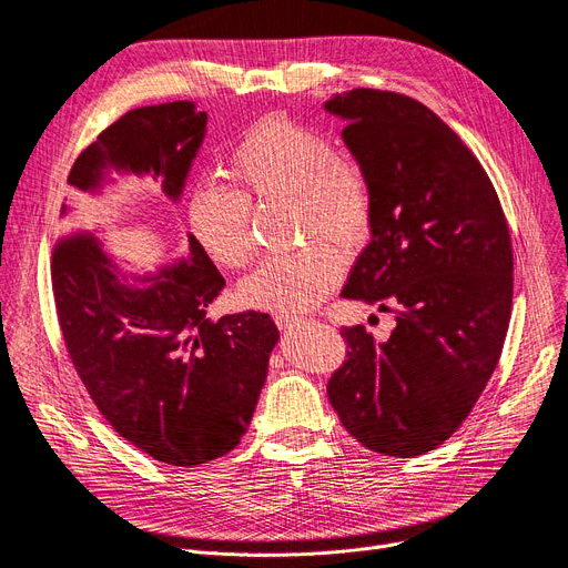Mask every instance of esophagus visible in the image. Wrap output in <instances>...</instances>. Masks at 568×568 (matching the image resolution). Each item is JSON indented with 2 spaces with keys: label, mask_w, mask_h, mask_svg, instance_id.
I'll use <instances>...</instances> for the list:
<instances>
[{
  "label": "esophagus",
  "mask_w": 568,
  "mask_h": 568,
  "mask_svg": "<svg viewBox=\"0 0 568 568\" xmlns=\"http://www.w3.org/2000/svg\"><path fill=\"white\" fill-rule=\"evenodd\" d=\"M304 321L302 318H297V316H276V325L281 327V329H292V327H297V325H302Z\"/></svg>",
  "instance_id": "obj_1"
}]
</instances>
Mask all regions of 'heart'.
<instances>
[{
    "mask_svg": "<svg viewBox=\"0 0 568 568\" xmlns=\"http://www.w3.org/2000/svg\"><path fill=\"white\" fill-rule=\"evenodd\" d=\"M236 190L222 182L199 184L186 220L207 257L243 268L255 257L250 203H292L302 241L358 245L369 231L374 194L363 163L337 152L332 138L287 116H268L243 133L229 156ZM342 257L316 245L266 260L241 285L250 308L302 313L318 306L339 281Z\"/></svg>",
    "mask_w": 568,
    "mask_h": 568,
    "instance_id": "1",
    "label": "heart"
}]
</instances>
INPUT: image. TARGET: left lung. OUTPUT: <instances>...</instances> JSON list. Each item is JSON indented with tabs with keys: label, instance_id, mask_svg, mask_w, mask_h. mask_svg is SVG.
Instances as JSON below:
<instances>
[{
	"label": "left lung",
	"instance_id": "obj_1",
	"mask_svg": "<svg viewBox=\"0 0 568 568\" xmlns=\"http://www.w3.org/2000/svg\"><path fill=\"white\" fill-rule=\"evenodd\" d=\"M325 112L346 121L374 213L342 297L395 311L374 342L342 327L348 361L327 395L372 452L412 458L464 424L500 358L513 306V245L496 189L449 125L407 95L353 89Z\"/></svg>",
	"mask_w": 568,
	"mask_h": 568
}]
</instances>
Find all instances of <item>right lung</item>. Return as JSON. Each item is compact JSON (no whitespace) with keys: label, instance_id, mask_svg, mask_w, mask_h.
Instances as JSON below:
<instances>
[{"label":"right lung","instance_id":"add662e5","mask_svg":"<svg viewBox=\"0 0 568 568\" xmlns=\"http://www.w3.org/2000/svg\"><path fill=\"white\" fill-rule=\"evenodd\" d=\"M207 114L175 100L114 121L74 161L68 184L102 194L121 178L161 180L180 203ZM72 213L65 201L60 220ZM186 255L150 273L123 271L100 231H68L51 278L62 337L93 403L131 445L168 466H201L234 449L255 414L281 334L268 313L210 321L222 273L186 234Z\"/></svg>","mask_w":568,"mask_h":568}]
</instances>
